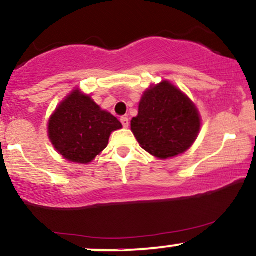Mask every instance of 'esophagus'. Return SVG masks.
Instances as JSON below:
<instances>
[{
  "instance_id": "obj_1",
  "label": "esophagus",
  "mask_w": 256,
  "mask_h": 256,
  "mask_svg": "<svg viewBox=\"0 0 256 256\" xmlns=\"http://www.w3.org/2000/svg\"><path fill=\"white\" fill-rule=\"evenodd\" d=\"M120 122H122V124L125 128H128V124H130V122H128V118H126V116H122V118L120 119Z\"/></svg>"
}]
</instances>
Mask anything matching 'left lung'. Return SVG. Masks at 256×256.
Segmentation results:
<instances>
[{
	"label": "left lung",
	"mask_w": 256,
	"mask_h": 256,
	"mask_svg": "<svg viewBox=\"0 0 256 256\" xmlns=\"http://www.w3.org/2000/svg\"><path fill=\"white\" fill-rule=\"evenodd\" d=\"M201 116L194 102L171 82L152 84L143 92L131 131L152 156L166 160L183 154L194 144Z\"/></svg>",
	"instance_id": "obj_1"
}]
</instances>
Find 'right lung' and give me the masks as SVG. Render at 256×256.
I'll return each mask as SVG.
<instances>
[{"label": "right lung", "instance_id": "right-lung-1", "mask_svg": "<svg viewBox=\"0 0 256 256\" xmlns=\"http://www.w3.org/2000/svg\"><path fill=\"white\" fill-rule=\"evenodd\" d=\"M122 125L79 89L67 95L48 122L52 144L67 161L86 165L101 154L112 132Z\"/></svg>", "mask_w": 256, "mask_h": 256}]
</instances>
